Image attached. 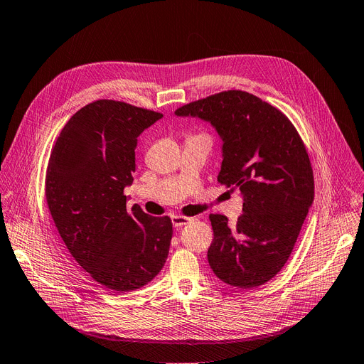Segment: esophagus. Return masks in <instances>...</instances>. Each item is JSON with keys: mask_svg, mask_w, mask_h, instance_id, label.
Segmentation results:
<instances>
[{"mask_svg": "<svg viewBox=\"0 0 364 364\" xmlns=\"http://www.w3.org/2000/svg\"><path fill=\"white\" fill-rule=\"evenodd\" d=\"M191 220H193V218L179 216V215H173L171 216V223H173V227H175V228H181V227H183V225L189 223Z\"/></svg>", "mask_w": 364, "mask_h": 364, "instance_id": "1", "label": "esophagus"}]
</instances>
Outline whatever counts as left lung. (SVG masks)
I'll return each instance as SVG.
<instances>
[{"instance_id": "obj_1", "label": "left lung", "mask_w": 364, "mask_h": 364, "mask_svg": "<svg viewBox=\"0 0 364 364\" xmlns=\"http://www.w3.org/2000/svg\"><path fill=\"white\" fill-rule=\"evenodd\" d=\"M175 114L210 123L222 139L218 182L243 197L234 227L227 216L210 215V268L241 289L269 282L287 262L314 201L313 168L296 129L282 111L241 90L191 102Z\"/></svg>"}]
</instances>
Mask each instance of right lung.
I'll return each instance as SVG.
<instances>
[{
    "label": "right lung",
    "instance_id": "1",
    "mask_svg": "<svg viewBox=\"0 0 364 364\" xmlns=\"http://www.w3.org/2000/svg\"><path fill=\"white\" fill-rule=\"evenodd\" d=\"M163 114L96 100L69 118L51 149L46 198L69 253L93 280L126 293L149 283L168 255L170 218L127 207L137 137Z\"/></svg>",
    "mask_w": 364,
    "mask_h": 364
}]
</instances>
